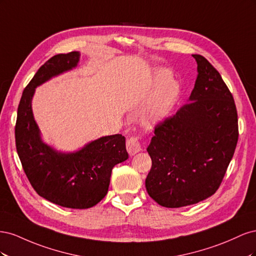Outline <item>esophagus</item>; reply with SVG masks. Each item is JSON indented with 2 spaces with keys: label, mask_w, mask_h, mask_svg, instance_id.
<instances>
[{
  "label": "esophagus",
  "mask_w": 256,
  "mask_h": 256,
  "mask_svg": "<svg viewBox=\"0 0 256 256\" xmlns=\"http://www.w3.org/2000/svg\"><path fill=\"white\" fill-rule=\"evenodd\" d=\"M126 147H127V152H129L130 156H134L136 152H141V143L140 140H138V136H131L127 140L126 143Z\"/></svg>",
  "instance_id": "34e87169"
}]
</instances>
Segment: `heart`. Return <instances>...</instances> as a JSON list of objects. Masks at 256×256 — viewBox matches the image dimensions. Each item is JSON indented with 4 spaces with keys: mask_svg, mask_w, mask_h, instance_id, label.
I'll return each instance as SVG.
<instances>
[{
    "mask_svg": "<svg viewBox=\"0 0 256 256\" xmlns=\"http://www.w3.org/2000/svg\"><path fill=\"white\" fill-rule=\"evenodd\" d=\"M152 90H154V94L141 114V120L146 126L161 122L171 111L180 95V85L176 80L168 78L164 70H156L148 94Z\"/></svg>",
    "mask_w": 256,
    "mask_h": 256,
    "instance_id": "1",
    "label": "heart"
}]
</instances>
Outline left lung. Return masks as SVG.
<instances>
[{
    "instance_id": "1",
    "label": "left lung",
    "mask_w": 256,
    "mask_h": 256,
    "mask_svg": "<svg viewBox=\"0 0 256 256\" xmlns=\"http://www.w3.org/2000/svg\"><path fill=\"white\" fill-rule=\"evenodd\" d=\"M198 76L188 104L154 127L147 147L150 196L168 208L196 204L218 190L238 141L233 95L218 70L193 54Z\"/></svg>"
}]
</instances>
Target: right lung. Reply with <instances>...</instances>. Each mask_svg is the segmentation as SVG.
Masks as SVG:
<instances>
[{
    "mask_svg": "<svg viewBox=\"0 0 256 256\" xmlns=\"http://www.w3.org/2000/svg\"><path fill=\"white\" fill-rule=\"evenodd\" d=\"M79 60L78 51L58 54L38 69L22 92L14 136L23 170L38 194L62 207L86 209L106 196L112 168L128 159L125 136H102L79 150L58 152L42 141L32 110L35 88L76 68Z\"/></svg>",
    "mask_w": 256,
    "mask_h": 256,
    "instance_id": "obj_1",
    "label": "right lung"
}]
</instances>
